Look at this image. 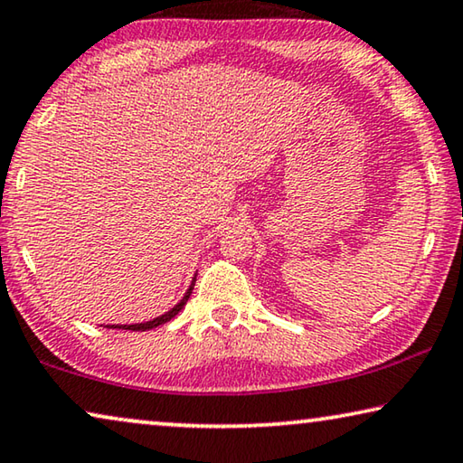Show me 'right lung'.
<instances>
[{
	"mask_svg": "<svg viewBox=\"0 0 463 463\" xmlns=\"http://www.w3.org/2000/svg\"><path fill=\"white\" fill-rule=\"evenodd\" d=\"M194 284H195V280L192 282V286H189L187 288V292H185V297H183L177 305L173 307L171 311H166L165 315H160V317H156V319H152V321H146V324H134V326H107V327H113V329H131V332H146V329H154V327H158V326H163V324H166V321H171L175 315H177L183 307H185V303H187V298L192 297V290H194Z\"/></svg>",
	"mask_w": 463,
	"mask_h": 463,
	"instance_id": "add662e5",
	"label": "right lung"
}]
</instances>
